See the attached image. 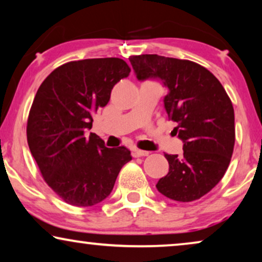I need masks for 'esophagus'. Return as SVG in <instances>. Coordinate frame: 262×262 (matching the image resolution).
Returning <instances> with one entry per match:
<instances>
[{
  "label": "esophagus",
  "mask_w": 262,
  "mask_h": 262,
  "mask_svg": "<svg viewBox=\"0 0 262 262\" xmlns=\"http://www.w3.org/2000/svg\"><path fill=\"white\" fill-rule=\"evenodd\" d=\"M149 151L146 150H141V149H134V156L135 157H141V156H148Z\"/></svg>",
  "instance_id": "obj_1"
}]
</instances>
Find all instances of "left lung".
<instances>
[{"label":"left lung","mask_w":262,"mask_h":262,"mask_svg":"<svg viewBox=\"0 0 262 262\" xmlns=\"http://www.w3.org/2000/svg\"><path fill=\"white\" fill-rule=\"evenodd\" d=\"M139 81L160 78L168 117L184 142L181 156L164 154L169 171L156 187L175 202L189 203L209 193L224 177L235 145L234 107L212 73L187 59L159 55L131 56Z\"/></svg>","instance_id":"1"}]
</instances>
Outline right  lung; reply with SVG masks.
<instances>
[{
    "mask_svg": "<svg viewBox=\"0 0 262 262\" xmlns=\"http://www.w3.org/2000/svg\"><path fill=\"white\" fill-rule=\"evenodd\" d=\"M130 67L120 58H92L56 68L39 87L27 119V142L42 179L64 202L93 206L112 192L118 174L132 160L125 146L106 148L93 116L110 101Z\"/></svg>",
    "mask_w": 262,
    "mask_h": 262,
    "instance_id": "1",
    "label": "right lung"
}]
</instances>
